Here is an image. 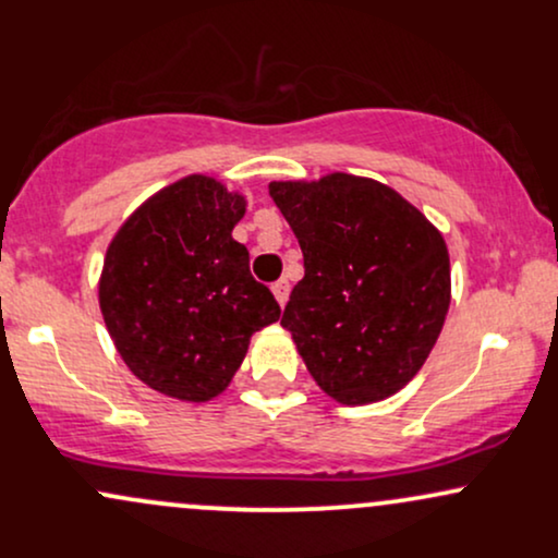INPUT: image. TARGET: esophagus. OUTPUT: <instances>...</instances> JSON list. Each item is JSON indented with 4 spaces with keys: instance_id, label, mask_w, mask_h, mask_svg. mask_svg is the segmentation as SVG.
Here are the masks:
<instances>
[{
    "instance_id": "esophagus-1",
    "label": "esophagus",
    "mask_w": 558,
    "mask_h": 558,
    "mask_svg": "<svg viewBox=\"0 0 558 558\" xmlns=\"http://www.w3.org/2000/svg\"><path fill=\"white\" fill-rule=\"evenodd\" d=\"M288 291H291V286H288V280H286V278L275 280V283H272V293H275V299H278V304H280V306H286V301H288Z\"/></svg>"
}]
</instances>
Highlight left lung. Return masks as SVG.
<instances>
[{
	"label": "left lung",
	"instance_id": "left-lung-1",
	"mask_svg": "<svg viewBox=\"0 0 558 558\" xmlns=\"http://www.w3.org/2000/svg\"><path fill=\"white\" fill-rule=\"evenodd\" d=\"M270 196L304 254L280 325L332 399H388L420 373L444 328V235L393 189L345 172L270 183Z\"/></svg>",
	"mask_w": 558,
	"mask_h": 558
}]
</instances>
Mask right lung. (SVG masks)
<instances>
[{
	"instance_id": "obj_1",
	"label": "right lung",
	"mask_w": 558,
	"mask_h": 558,
	"mask_svg": "<svg viewBox=\"0 0 558 558\" xmlns=\"http://www.w3.org/2000/svg\"><path fill=\"white\" fill-rule=\"evenodd\" d=\"M243 196L215 178L168 185L125 220L105 257L99 306L131 373L159 393L209 401L228 388L248 338L280 317L233 239Z\"/></svg>"
}]
</instances>
